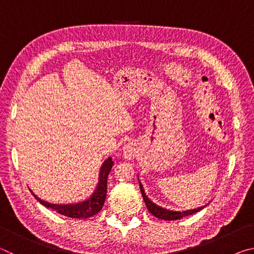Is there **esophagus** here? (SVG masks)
Instances as JSON below:
<instances>
[{
	"label": "esophagus",
	"mask_w": 254,
	"mask_h": 254,
	"mask_svg": "<svg viewBox=\"0 0 254 254\" xmlns=\"http://www.w3.org/2000/svg\"><path fill=\"white\" fill-rule=\"evenodd\" d=\"M122 152H123V157L127 159V160H132L133 158L136 156V149H135V145L133 143H127L123 147L122 149Z\"/></svg>",
	"instance_id": "obj_1"
}]
</instances>
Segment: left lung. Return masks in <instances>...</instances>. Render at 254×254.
Instances as JSON below:
<instances>
[{
	"label": "left lung",
	"mask_w": 254,
	"mask_h": 254,
	"mask_svg": "<svg viewBox=\"0 0 254 254\" xmlns=\"http://www.w3.org/2000/svg\"><path fill=\"white\" fill-rule=\"evenodd\" d=\"M137 179H139V177H137ZM139 185H140V189H141V194H142V197L144 199L145 205H147L148 210L153 215V216L160 218V220H163V221L180 220V218H183L185 216H188V215L195 214V213L199 212V210H201V209L206 207V205H205V206H201V207H197V208H194V209L183 210V212H179V210L167 209L165 207H161V206L154 204L151 199H149V197L145 195L143 186H142V184H141L140 180H139Z\"/></svg>",
	"instance_id": "left-lung-1"
}]
</instances>
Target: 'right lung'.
Segmentation results:
<instances>
[{"label":"right lung","instance_id":"obj_1","mask_svg":"<svg viewBox=\"0 0 254 254\" xmlns=\"http://www.w3.org/2000/svg\"><path fill=\"white\" fill-rule=\"evenodd\" d=\"M113 161L112 158L109 157L106 160L103 162V165L100 169V174H98V183L96 185L95 190L93 194L89 196V198L86 200L80 201V203L76 204H51L48 201L40 199L37 195H34L32 190V195L34 196L40 204H42L46 207L51 208L56 210V212L64 215V216L71 217V218H88L92 217L97 213H100L103 205L105 203L106 198V191H107V176H109L110 171L113 167Z\"/></svg>","mask_w":254,"mask_h":254}]
</instances>
